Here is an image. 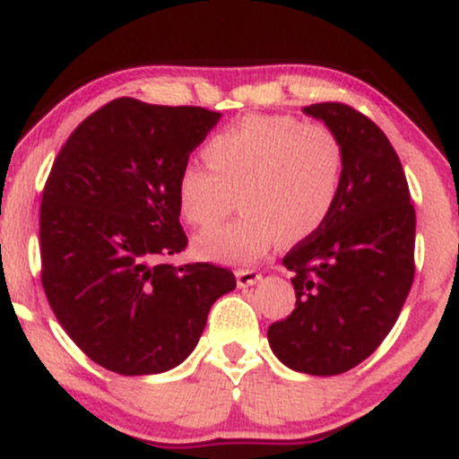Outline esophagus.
<instances>
[{
    "label": "esophagus",
    "instance_id": "esophagus-1",
    "mask_svg": "<svg viewBox=\"0 0 459 459\" xmlns=\"http://www.w3.org/2000/svg\"><path fill=\"white\" fill-rule=\"evenodd\" d=\"M235 278H237V284H239L241 289H246V287H252V284L259 282L261 273L256 270H237Z\"/></svg>",
    "mask_w": 459,
    "mask_h": 459
}]
</instances>
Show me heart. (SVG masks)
<instances>
[{"label":"heart","mask_w":459,"mask_h":459,"mask_svg":"<svg viewBox=\"0 0 459 459\" xmlns=\"http://www.w3.org/2000/svg\"><path fill=\"white\" fill-rule=\"evenodd\" d=\"M209 167L187 161L177 175V207L198 230L212 229L239 194L235 222L194 241L200 259L250 265L284 239L321 229L341 183V146L330 129L291 116L247 114L204 146Z\"/></svg>","instance_id":"1"}]
</instances>
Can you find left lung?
<instances>
[{
  "instance_id": "1",
  "label": "left lung",
  "mask_w": 459,
  "mask_h": 459,
  "mask_svg": "<svg viewBox=\"0 0 459 459\" xmlns=\"http://www.w3.org/2000/svg\"><path fill=\"white\" fill-rule=\"evenodd\" d=\"M304 114L324 120L341 146V183L319 230L289 250L296 308L267 330L282 365L339 376L393 330L414 281L416 215L402 161L384 131L343 103Z\"/></svg>"
}]
</instances>
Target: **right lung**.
I'll return each mask as SVG.
<instances>
[{
	"instance_id": "right-lung-1",
	"label": "right lung",
	"mask_w": 459,
	"mask_h": 459,
	"mask_svg": "<svg viewBox=\"0 0 459 459\" xmlns=\"http://www.w3.org/2000/svg\"><path fill=\"white\" fill-rule=\"evenodd\" d=\"M220 112L114 99L68 135L40 204L43 287L91 360L120 376L181 365L209 308L235 289L212 263L175 267L186 250L177 175Z\"/></svg>"
}]
</instances>
